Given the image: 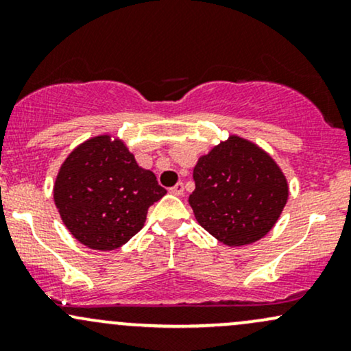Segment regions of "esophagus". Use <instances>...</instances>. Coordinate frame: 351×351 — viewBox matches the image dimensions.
Segmentation results:
<instances>
[{"label":"esophagus","instance_id":"1","mask_svg":"<svg viewBox=\"0 0 351 351\" xmlns=\"http://www.w3.org/2000/svg\"><path fill=\"white\" fill-rule=\"evenodd\" d=\"M170 193H171V195H175V196H181V195H183V193H184L183 183H176L175 186L170 188Z\"/></svg>","mask_w":351,"mask_h":351}]
</instances>
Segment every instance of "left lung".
I'll use <instances>...</instances> for the list:
<instances>
[{
  "label": "left lung",
  "instance_id": "obj_1",
  "mask_svg": "<svg viewBox=\"0 0 351 351\" xmlns=\"http://www.w3.org/2000/svg\"><path fill=\"white\" fill-rule=\"evenodd\" d=\"M189 195L196 221L219 243L239 247L257 243L276 226L289 199V183L264 148L229 135L201 155Z\"/></svg>",
  "mask_w": 351,
  "mask_h": 351
}]
</instances>
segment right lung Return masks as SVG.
<instances>
[{"label": "right lung", "mask_w": 351, "mask_h": 351, "mask_svg": "<svg viewBox=\"0 0 351 351\" xmlns=\"http://www.w3.org/2000/svg\"><path fill=\"white\" fill-rule=\"evenodd\" d=\"M54 203L64 226L94 251H114L143 228L147 211L167 195L155 173L138 167L119 136L79 143L60 165Z\"/></svg>", "instance_id": "right-lung-1"}]
</instances>
